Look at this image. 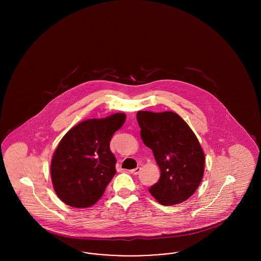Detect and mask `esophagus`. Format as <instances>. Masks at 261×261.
Instances as JSON below:
<instances>
[{
    "instance_id": "1",
    "label": "esophagus",
    "mask_w": 261,
    "mask_h": 261,
    "mask_svg": "<svg viewBox=\"0 0 261 261\" xmlns=\"http://www.w3.org/2000/svg\"><path fill=\"white\" fill-rule=\"evenodd\" d=\"M141 170H142V168H141V167H137L135 169L130 170V173L133 174V175H138V174L141 172Z\"/></svg>"
}]
</instances>
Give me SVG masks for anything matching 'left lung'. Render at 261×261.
<instances>
[{
	"mask_svg": "<svg viewBox=\"0 0 261 261\" xmlns=\"http://www.w3.org/2000/svg\"><path fill=\"white\" fill-rule=\"evenodd\" d=\"M144 144L152 150L161 169L150 195L162 205L189 199L204 172V153L190 126L175 112H137Z\"/></svg>",
	"mask_w": 261,
	"mask_h": 261,
	"instance_id": "obj_1",
	"label": "left lung"
}]
</instances>
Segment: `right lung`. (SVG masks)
Listing matches in <instances>:
<instances>
[{
  "label": "right lung",
  "instance_id": "obj_1",
  "mask_svg": "<svg viewBox=\"0 0 261 261\" xmlns=\"http://www.w3.org/2000/svg\"><path fill=\"white\" fill-rule=\"evenodd\" d=\"M124 113L88 119L71 128L55 150L50 176L57 196L72 207H89L105 193L116 172L112 137L124 124Z\"/></svg>",
  "mask_w": 261,
  "mask_h": 261
}]
</instances>
